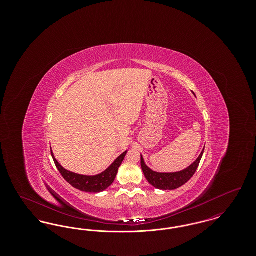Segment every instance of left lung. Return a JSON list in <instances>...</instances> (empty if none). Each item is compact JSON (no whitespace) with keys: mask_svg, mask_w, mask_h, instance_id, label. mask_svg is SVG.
Masks as SVG:
<instances>
[{"mask_svg":"<svg viewBox=\"0 0 256 256\" xmlns=\"http://www.w3.org/2000/svg\"><path fill=\"white\" fill-rule=\"evenodd\" d=\"M204 148L202 150L200 156L195 162L189 166L187 169L178 172H156L150 170L144 162V159L141 156V167L146 176V180L158 189L161 190H174L184 185L194 176L198 169L200 159L202 158Z\"/></svg>","mask_w":256,"mask_h":256,"instance_id":"1","label":"left lung"}]
</instances>
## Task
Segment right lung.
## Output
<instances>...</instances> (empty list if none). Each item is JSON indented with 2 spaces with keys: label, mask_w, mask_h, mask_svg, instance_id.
<instances>
[{
  "label": "right lung",
  "mask_w": 256,
  "mask_h": 256,
  "mask_svg": "<svg viewBox=\"0 0 256 256\" xmlns=\"http://www.w3.org/2000/svg\"><path fill=\"white\" fill-rule=\"evenodd\" d=\"M126 152L128 150L122 154L111 164L110 168L106 169L104 172L94 176H82V174H78L72 172L65 170L56 161V159L54 158L50 150L54 164L60 170L61 176L64 178V180L69 184H71L76 189H78L84 192H89V193H98L106 190L108 187H110L117 176L119 167L121 166Z\"/></svg>",
  "instance_id": "right-lung-1"
}]
</instances>
